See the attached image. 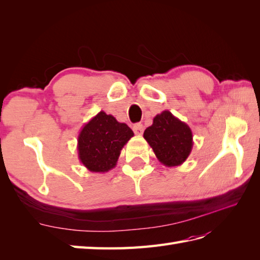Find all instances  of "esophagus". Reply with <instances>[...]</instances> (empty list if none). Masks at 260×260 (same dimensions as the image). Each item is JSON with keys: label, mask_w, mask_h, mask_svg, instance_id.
Segmentation results:
<instances>
[{"label": "esophagus", "mask_w": 260, "mask_h": 260, "mask_svg": "<svg viewBox=\"0 0 260 260\" xmlns=\"http://www.w3.org/2000/svg\"><path fill=\"white\" fill-rule=\"evenodd\" d=\"M133 131L136 135H141L143 133V131H144V126H143L141 123H137L133 126Z\"/></svg>", "instance_id": "esophagus-1"}]
</instances>
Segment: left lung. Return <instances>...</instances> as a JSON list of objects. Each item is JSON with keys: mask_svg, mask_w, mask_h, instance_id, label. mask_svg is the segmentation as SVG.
<instances>
[{"mask_svg": "<svg viewBox=\"0 0 260 260\" xmlns=\"http://www.w3.org/2000/svg\"><path fill=\"white\" fill-rule=\"evenodd\" d=\"M143 136L158 161L169 168L183 163L193 147L191 128L169 110L156 115Z\"/></svg>", "mask_w": 260, "mask_h": 260, "instance_id": "left-lung-1", "label": "left lung"}]
</instances>
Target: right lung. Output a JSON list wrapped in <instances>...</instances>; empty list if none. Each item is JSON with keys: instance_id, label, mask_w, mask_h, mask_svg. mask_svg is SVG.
<instances>
[{"instance_id": "obj_1", "label": "right lung", "mask_w": 260, "mask_h": 260, "mask_svg": "<svg viewBox=\"0 0 260 260\" xmlns=\"http://www.w3.org/2000/svg\"><path fill=\"white\" fill-rule=\"evenodd\" d=\"M134 136L125 123L99 112L82 127L78 135V157L90 172L105 173L117 164L120 151Z\"/></svg>"}]
</instances>
